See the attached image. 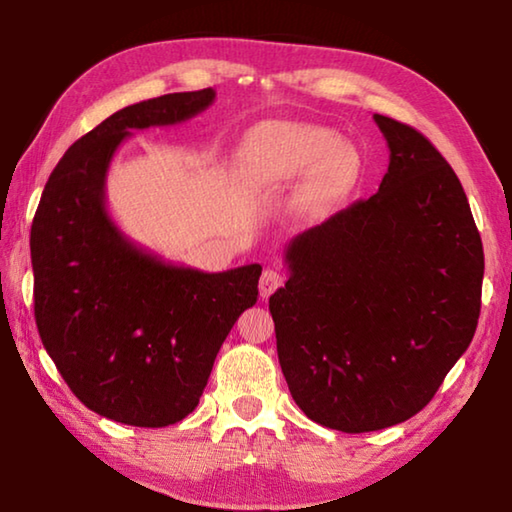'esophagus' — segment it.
Segmentation results:
<instances>
[{
	"label": "esophagus",
	"mask_w": 512,
	"mask_h": 512,
	"mask_svg": "<svg viewBox=\"0 0 512 512\" xmlns=\"http://www.w3.org/2000/svg\"><path fill=\"white\" fill-rule=\"evenodd\" d=\"M282 282H284L282 273L273 271V268H266L262 277H259V296L266 300L277 287H282Z\"/></svg>",
	"instance_id": "1"
}]
</instances>
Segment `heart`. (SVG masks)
I'll use <instances>...</instances> for the list:
<instances>
[{
	"instance_id": "heart-1",
	"label": "heart",
	"mask_w": 512,
	"mask_h": 512,
	"mask_svg": "<svg viewBox=\"0 0 512 512\" xmlns=\"http://www.w3.org/2000/svg\"><path fill=\"white\" fill-rule=\"evenodd\" d=\"M246 151L268 183H291L307 171L302 196L309 205L336 201L359 178L357 151L332 128L271 124L250 135Z\"/></svg>"
}]
</instances>
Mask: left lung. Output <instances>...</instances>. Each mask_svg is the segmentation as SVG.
<instances>
[{
	"label": "left lung",
	"instance_id": "obj_1",
	"mask_svg": "<svg viewBox=\"0 0 512 512\" xmlns=\"http://www.w3.org/2000/svg\"><path fill=\"white\" fill-rule=\"evenodd\" d=\"M388 144L377 194L289 241L268 298L293 400L329 429L413 418L472 343L483 246L454 169L427 137L375 115Z\"/></svg>",
	"mask_w": 512,
	"mask_h": 512
}]
</instances>
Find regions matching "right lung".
I'll use <instances>...</instances> for the list:
<instances>
[{"instance_id": "add662e5", "label": "right lung", "mask_w": 512, "mask_h": 512, "mask_svg": "<svg viewBox=\"0 0 512 512\" xmlns=\"http://www.w3.org/2000/svg\"><path fill=\"white\" fill-rule=\"evenodd\" d=\"M214 97L173 92L117 110L69 146L33 216L42 345L90 411L131 427L187 418L225 336L257 302L259 264L203 273L164 262L128 239L106 205L110 162L131 131L183 124Z\"/></svg>"}]
</instances>
